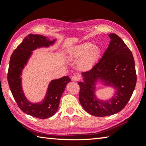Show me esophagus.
<instances>
[{"mask_svg": "<svg viewBox=\"0 0 146 146\" xmlns=\"http://www.w3.org/2000/svg\"><path fill=\"white\" fill-rule=\"evenodd\" d=\"M79 79H80V78H79V76L77 75H73L72 77H71V80L74 81V82H77V81L79 80Z\"/></svg>", "mask_w": 146, "mask_h": 146, "instance_id": "34e87169", "label": "esophagus"}]
</instances>
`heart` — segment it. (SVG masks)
<instances>
[{
    "instance_id": "obj_1",
    "label": "heart",
    "mask_w": 146,
    "mask_h": 146,
    "mask_svg": "<svg viewBox=\"0 0 146 146\" xmlns=\"http://www.w3.org/2000/svg\"><path fill=\"white\" fill-rule=\"evenodd\" d=\"M99 49L97 46L90 43H84L71 49L70 56L72 59L80 58V66L82 68H88L97 58Z\"/></svg>"
}]
</instances>
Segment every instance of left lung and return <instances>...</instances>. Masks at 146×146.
Masks as SVG:
<instances>
[{"label":"left lung","mask_w":146,"mask_h":146,"mask_svg":"<svg viewBox=\"0 0 146 146\" xmlns=\"http://www.w3.org/2000/svg\"><path fill=\"white\" fill-rule=\"evenodd\" d=\"M111 40L102 57L90 70L84 71V82H80L79 101L83 108L95 117H106L122 110L131 97L137 83L133 54L117 35H109ZM99 78L117 90L110 101H100L94 94V84Z\"/></svg>","instance_id":"8db88e82"}]
</instances>
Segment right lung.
<instances>
[{
    "label": "right lung",
    "instance_id": "add662e5",
    "mask_svg": "<svg viewBox=\"0 0 146 146\" xmlns=\"http://www.w3.org/2000/svg\"><path fill=\"white\" fill-rule=\"evenodd\" d=\"M55 40L40 35L29 34L17 46L12 53L8 72V82L19 108L26 114L32 117L44 119L52 117L57 111L60 99L67 84L71 81L68 76L52 80L48 86L44 100L38 104L29 102L24 97L21 86V73L31 54L36 48L53 44Z\"/></svg>",
    "mask_w": 146,
    "mask_h": 146
}]
</instances>
